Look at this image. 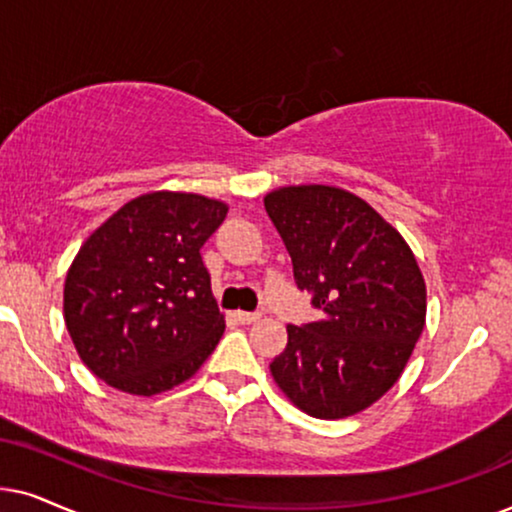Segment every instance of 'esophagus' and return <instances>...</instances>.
I'll use <instances>...</instances> for the list:
<instances>
[{"instance_id":"esophagus-1","label":"esophagus","mask_w":512,"mask_h":512,"mask_svg":"<svg viewBox=\"0 0 512 512\" xmlns=\"http://www.w3.org/2000/svg\"><path fill=\"white\" fill-rule=\"evenodd\" d=\"M234 318L241 325H250V323H255V320H260V313H255V311H236Z\"/></svg>"}]
</instances>
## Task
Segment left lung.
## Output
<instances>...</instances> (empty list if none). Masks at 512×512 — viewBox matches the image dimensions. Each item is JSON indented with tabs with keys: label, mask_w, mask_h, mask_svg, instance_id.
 <instances>
[{
	"label": "left lung",
	"mask_w": 512,
	"mask_h": 512,
	"mask_svg": "<svg viewBox=\"0 0 512 512\" xmlns=\"http://www.w3.org/2000/svg\"><path fill=\"white\" fill-rule=\"evenodd\" d=\"M264 208L292 257L318 320L288 325L271 374L299 410L351 417L405 370L426 320V283L403 236L356 194L283 187Z\"/></svg>",
	"instance_id": "left-lung-1"
}]
</instances>
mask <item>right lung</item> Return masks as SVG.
<instances>
[{
	"label": "right lung",
	"mask_w": 512,
	"mask_h": 512,
	"mask_svg": "<svg viewBox=\"0 0 512 512\" xmlns=\"http://www.w3.org/2000/svg\"><path fill=\"white\" fill-rule=\"evenodd\" d=\"M227 217L199 194L138 196L95 229L65 281V325L81 360L133 395L199 370L224 332L201 248Z\"/></svg>",
	"instance_id": "1"
}]
</instances>
